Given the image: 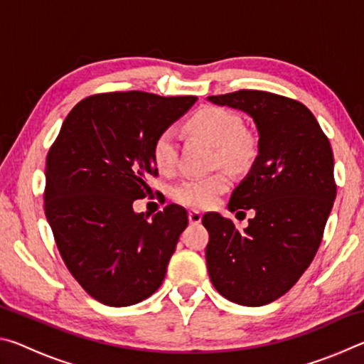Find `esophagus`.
Segmentation results:
<instances>
[{"instance_id": "1", "label": "esophagus", "mask_w": 364, "mask_h": 364, "mask_svg": "<svg viewBox=\"0 0 364 364\" xmlns=\"http://www.w3.org/2000/svg\"><path fill=\"white\" fill-rule=\"evenodd\" d=\"M188 218H189L191 225H199L202 221V213L197 212V210H189Z\"/></svg>"}]
</instances>
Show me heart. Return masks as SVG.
I'll list each match as a JSON object with an SVG mask.
<instances>
[{
	"label": "heart",
	"instance_id": "heart-1",
	"mask_svg": "<svg viewBox=\"0 0 364 364\" xmlns=\"http://www.w3.org/2000/svg\"><path fill=\"white\" fill-rule=\"evenodd\" d=\"M188 130L197 136L217 146V162L231 170L247 168L255 157V143L242 133V122L236 114L220 107H207L196 112L186 123ZM152 159L159 170L170 171L178 160L176 134L167 128L159 134L152 146ZM230 188L226 173L210 176L188 178L178 183L171 191V197L183 205L194 208L210 207L220 194Z\"/></svg>",
	"mask_w": 364,
	"mask_h": 364
}]
</instances>
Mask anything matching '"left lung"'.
<instances>
[{"mask_svg":"<svg viewBox=\"0 0 364 364\" xmlns=\"http://www.w3.org/2000/svg\"><path fill=\"white\" fill-rule=\"evenodd\" d=\"M207 100L242 110L258 132V156L228 204L255 217L239 230L220 213L204 215L208 274L228 300L262 306L284 295L316 255L336 199L334 156L299 101L257 90Z\"/></svg>","mask_w":364,"mask_h":364,"instance_id":"8db88e82","label":"left lung"}]
</instances>
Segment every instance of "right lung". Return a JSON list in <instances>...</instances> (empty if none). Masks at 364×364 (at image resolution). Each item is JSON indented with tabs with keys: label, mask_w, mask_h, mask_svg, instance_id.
Here are the masks:
<instances>
[{
	"label": "right lung",
	"mask_w": 364,
	"mask_h": 364,
	"mask_svg": "<svg viewBox=\"0 0 364 364\" xmlns=\"http://www.w3.org/2000/svg\"><path fill=\"white\" fill-rule=\"evenodd\" d=\"M196 101L143 91L85 97L48 152V223L65 267L104 305L139 304L162 284L188 212L170 204L147 221L133 202L157 176L154 141Z\"/></svg>",
	"instance_id": "right-lung-1"
}]
</instances>
